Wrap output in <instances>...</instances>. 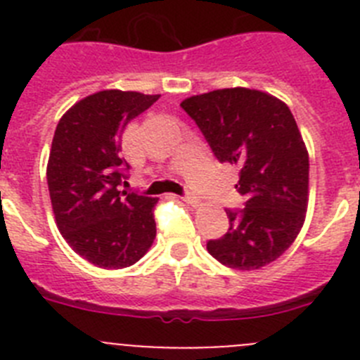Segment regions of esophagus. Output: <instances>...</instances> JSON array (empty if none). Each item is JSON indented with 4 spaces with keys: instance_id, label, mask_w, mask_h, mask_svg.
Returning a JSON list of instances; mask_svg holds the SVG:
<instances>
[{
    "instance_id": "34e87169",
    "label": "esophagus",
    "mask_w": 360,
    "mask_h": 360,
    "mask_svg": "<svg viewBox=\"0 0 360 360\" xmlns=\"http://www.w3.org/2000/svg\"><path fill=\"white\" fill-rule=\"evenodd\" d=\"M184 202L191 203V205H198V198H196L193 193H186V195H184Z\"/></svg>"
}]
</instances>
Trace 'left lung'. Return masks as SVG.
I'll return each mask as SVG.
<instances>
[{
	"label": "left lung",
	"instance_id": "obj_1",
	"mask_svg": "<svg viewBox=\"0 0 360 360\" xmlns=\"http://www.w3.org/2000/svg\"><path fill=\"white\" fill-rule=\"evenodd\" d=\"M214 157L238 165L243 209H229V231L207 241L221 265L256 270L276 262L303 227L308 203V151L292 111L272 95L225 88L186 98Z\"/></svg>",
	"mask_w": 360,
	"mask_h": 360
}]
</instances>
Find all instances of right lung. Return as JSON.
Listing matches in <instances>:
<instances>
[{
	"label": "right lung",
	"mask_w": 360,
	"mask_h": 360,
	"mask_svg": "<svg viewBox=\"0 0 360 360\" xmlns=\"http://www.w3.org/2000/svg\"><path fill=\"white\" fill-rule=\"evenodd\" d=\"M158 97L97 91L57 124L46 167L57 227L79 256L101 269L133 265L157 236L158 200L120 191L129 169L120 151L124 128Z\"/></svg>",
	"instance_id": "right-lung-1"
}]
</instances>
